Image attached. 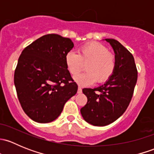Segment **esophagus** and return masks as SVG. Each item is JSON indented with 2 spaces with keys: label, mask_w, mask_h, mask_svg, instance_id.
I'll return each instance as SVG.
<instances>
[{
  "label": "esophagus",
  "mask_w": 154,
  "mask_h": 154,
  "mask_svg": "<svg viewBox=\"0 0 154 154\" xmlns=\"http://www.w3.org/2000/svg\"><path fill=\"white\" fill-rule=\"evenodd\" d=\"M77 93H78V94H81V93H82V88H81V87H80V86L78 87V89H77Z\"/></svg>",
  "instance_id": "obj_1"
}]
</instances>
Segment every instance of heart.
<instances>
[{"mask_svg":"<svg viewBox=\"0 0 154 154\" xmlns=\"http://www.w3.org/2000/svg\"><path fill=\"white\" fill-rule=\"evenodd\" d=\"M66 67L71 74L76 75L86 64L85 73L74 77V80L80 86H89L97 82L107 81L114 73L116 67V56L103 45L90 42L80 48L79 54L69 51L65 57Z\"/></svg>","mask_w":154,"mask_h":154,"instance_id":"obj_1","label":"heart"}]
</instances>
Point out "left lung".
Listing matches in <instances>:
<instances>
[{
    "label": "left lung",
    "mask_w": 154,
    "mask_h": 154,
    "mask_svg": "<svg viewBox=\"0 0 154 154\" xmlns=\"http://www.w3.org/2000/svg\"><path fill=\"white\" fill-rule=\"evenodd\" d=\"M114 51L116 67L112 77L103 85L83 88L87 103L80 109L83 119L94 126L112 123L124 114L133 97L138 72L131 53L119 42L106 38Z\"/></svg>",
    "instance_id": "8db88e82"
}]
</instances>
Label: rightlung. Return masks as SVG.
Wrapping results in <instances>:
<instances>
[{
    "mask_svg": "<svg viewBox=\"0 0 154 154\" xmlns=\"http://www.w3.org/2000/svg\"><path fill=\"white\" fill-rule=\"evenodd\" d=\"M74 47L70 38L48 34L24 48L14 74L17 95L34 122L49 123L60 116L65 103L77 91L65 57Z\"/></svg>",
    "mask_w": 154,
    "mask_h": 154,
    "instance_id": "1",
    "label": "right lung"
}]
</instances>
